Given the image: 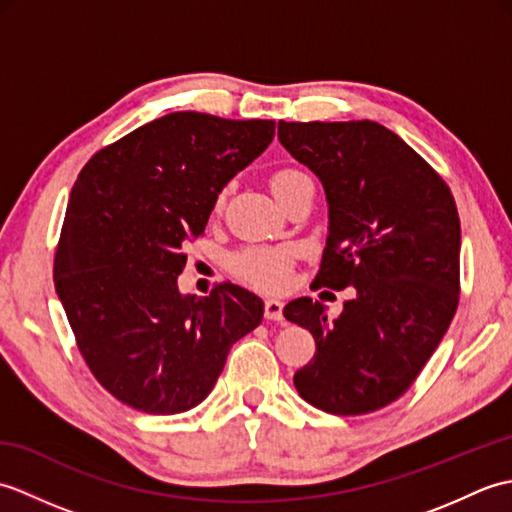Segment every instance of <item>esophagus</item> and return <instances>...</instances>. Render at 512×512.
Masks as SVG:
<instances>
[{"instance_id": "1", "label": "esophagus", "mask_w": 512, "mask_h": 512, "mask_svg": "<svg viewBox=\"0 0 512 512\" xmlns=\"http://www.w3.org/2000/svg\"><path fill=\"white\" fill-rule=\"evenodd\" d=\"M264 317L270 319V321H281V319H284V301L266 299V303H264Z\"/></svg>"}]
</instances>
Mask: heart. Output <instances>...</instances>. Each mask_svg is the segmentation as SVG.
I'll use <instances>...</instances> for the list:
<instances>
[{
  "mask_svg": "<svg viewBox=\"0 0 512 512\" xmlns=\"http://www.w3.org/2000/svg\"><path fill=\"white\" fill-rule=\"evenodd\" d=\"M301 178H306V173L297 169H279L270 176V189L277 198H284ZM290 266L292 253L288 248L248 246L231 257L233 275L244 284L266 292L281 290L288 284Z\"/></svg>",
  "mask_w": 512,
  "mask_h": 512,
  "instance_id": "obj_1",
  "label": "heart"
}]
</instances>
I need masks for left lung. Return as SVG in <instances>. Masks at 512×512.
<instances>
[{
	"mask_svg": "<svg viewBox=\"0 0 512 512\" xmlns=\"http://www.w3.org/2000/svg\"><path fill=\"white\" fill-rule=\"evenodd\" d=\"M277 136L317 173L328 198V242L314 281L356 288L334 321L310 297L284 308L317 343L295 387L334 416L383 409L413 385L458 310V206L447 182L374 121H279Z\"/></svg>",
	"mask_w": 512,
	"mask_h": 512,
	"instance_id": "obj_1",
	"label": "left lung"
}]
</instances>
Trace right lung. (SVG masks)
Here are the masks:
<instances>
[{
    "label": "right lung",
    "mask_w": 512,
    "mask_h": 512,
    "mask_svg": "<svg viewBox=\"0 0 512 512\" xmlns=\"http://www.w3.org/2000/svg\"><path fill=\"white\" fill-rule=\"evenodd\" d=\"M275 121L173 112L96 151L76 178L54 253V288L94 378L154 416L211 394L264 301L235 284L180 295L182 248L228 180L264 154Z\"/></svg>",
    "instance_id": "1"
}]
</instances>
